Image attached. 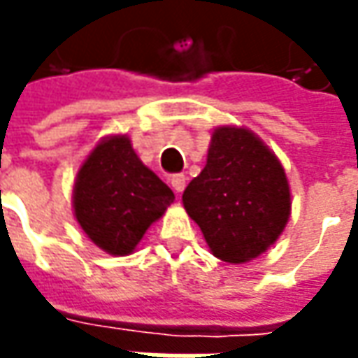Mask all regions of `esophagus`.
<instances>
[{
	"mask_svg": "<svg viewBox=\"0 0 358 358\" xmlns=\"http://www.w3.org/2000/svg\"><path fill=\"white\" fill-rule=\"evenodd\" d=\"M169 181H171V187L175 189V193H183V189H185V183H187L185 175L177 173V175H173Z\"/></svg>",
	"mask_w": 358,
	"mask_h": 358,
	"instance_id": "esophagus-1",
	"label": "esophagus"
}]
</instances>
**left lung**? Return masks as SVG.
Wrapping results in <instances>:
<instances>
[{
  "instance_id": "1",
  "label": "left lung",
  "mask_w": 358,
  "mask_h": 358,
  "mask_svg": "<svg viewBox=\"0 0 358 358\" xmlns=\"http://www.w3.org/2000/svg\"><path fill=\"white\" fill-rule=\"evenodd\" d=\"M183 205L215 257L245 263L279 239L291 213V193L279 159L259 137L219 127L205 169L187 185Z\"/></svg>"
}]
</instances>
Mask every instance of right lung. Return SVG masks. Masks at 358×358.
Returning a JSON list of instances; mask_svg holds the SVG:
<instances>
[{
	"mask_svg": "<svg viewBox=\"0 0 358 358\" xmlns=\"http://www.w3.org/2000/svg\"><path fill=\"white\" fill-rule=\"evenodd\" d=\"M173 199L171 189L145 167L123 135L91 151L73 189L77 223L111 255H129Z\"/></svg>",
	"mask_w": 358,
	"mask_h": 358,
	"instance_id": "obj_1",
	"label": "right lung"
}]
</instances>
